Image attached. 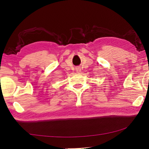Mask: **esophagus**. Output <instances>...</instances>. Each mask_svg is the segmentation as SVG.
Returning a JSON list of instances; mask_svg holds the SVG:
<instances>
[{
    "label": "esophagus",
    "mask_w": 149,
    "mask_h": 149,
    "mask_svg": "<svg viewBox=\"0 0 149 149\" xmlns=\"http://www.w3.org/2000/svg\"><path fill=\"white\" fill-rule=\"evenodd\" d=\"M81 68H79V67H77V68H76V72H77V73H80L81 72Z\"/></svg>",
    "instance_id": "esophagus-1"
}]
</instances>
